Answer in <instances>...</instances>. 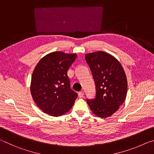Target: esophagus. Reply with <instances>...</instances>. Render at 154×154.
Here are the masks:
<instances>
[{"label":"esophagus","instance_id":"obj_1","mask_svg":"<svg viewBox=\"0 0 154 154\" xmlns=\"http://www.w3.org/2000/svg\"><path fill=\"white\" fill-rule=\"evenodd\" d=\"M84 96V92L82 91V92H79L78 93V96H79V98H82L83 96Z\"/></svg>","mask_w":154,"mask_h":154}]
</instances>
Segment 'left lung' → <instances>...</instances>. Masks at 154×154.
<instances>
[{"label": "left lung", "instance_id": "left-lung-1", "mask_svg": "<svg viewBox=\"0 0 154 154\" xmlns=\"http://www.w3.org/2000/svg\"><path fill=\"white\" fill-rule=\"evenodd\" d=\"M85 58L96 86L95 98L86 99V102L96 116L107 118L124 102L128 88L126 74L118 60L106 52L87 54Z\"/></svg>", "mask_w": 154, "mask_h": 154}]
</instances>
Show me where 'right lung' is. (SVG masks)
Returning a JSON list of instances; mask_svg holds the SVG:
<instances>
[{"label":"right lung","mask_w":154,"mask_h":154,"mask_svg":"<svg viewBox=\"0 0 154 154\" xmlns=\"http://www.w3.org/2000/svg\"><path fill=\"white\" fill-rule=\"evenodd\" d=\"M77 55L52 52L44 56L36 65L31 79L32 98L44 113L60 116L71 109L77 94L71 88L68 70Z\"/></svg>","instance_id":"obj_1"}]
</instances>
